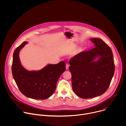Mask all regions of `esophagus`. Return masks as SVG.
Returning <instances> with one entry per match:
<instances>
[{"label": "esophagus", "instance_id": "34e87169", "mask_svg": "<svg viewBox=\"0 0 126 126\" xmlns=\"http://www.w3.org/2000/svg\"><path fill=\"white\" fill-rule=\"evenodd\" d=\"M69 65L68 64L66 63V70H68L69 69Z\"/></svg>", "mask_w": 126, "mask_h": 126}]
</instances>
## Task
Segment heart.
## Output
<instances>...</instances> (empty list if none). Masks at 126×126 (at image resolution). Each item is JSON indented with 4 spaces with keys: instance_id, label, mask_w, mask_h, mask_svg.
Instances as JSON below:
<instances>
[{
    "instance_id": "heart-1",
    "label": "heart",
    "mask_w": 126,
    "mask_h": 126,
    "mask_svg": "<svg viewBox=\"0 0 126 126\" xmlns=\"http://www.w3.org/2000/svg\"><path fill=\"white\" fill-rule=\"evenodd\" d=\"M79 51H78V52H79Z\"/></svg>"
}]
</instances>
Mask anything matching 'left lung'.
<instances>
[{
  "label": "left lung",
  "mask_w": 126,
  "mask_h": 126,
  "mask_svg": "<svg viewBox=\"0 0 126 126\" xmlns=\"http://www.w3.org/2000/svg\"><path fill=\"white\" fill-rule=\"evenodd\" d=\"M90 40L95 48L79 53L69 61L73 91L83 99L104 94L108 89L115 72L110 47L101 39Z\"/></svg>",
  "instance_id": "obj_1"
}]
</instances>
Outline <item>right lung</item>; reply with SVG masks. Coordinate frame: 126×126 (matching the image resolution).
I'll use <instances>...</instances> for the list:
<instances>
[{
	"mask_svg": "<svg viewBox=\"0 0 126 126\" xmlns=\"http://www.w3.org/2000/svg\"><path fill=\"white\" fill-rule=\"evenodd\" d=\"M28 43L23 42L13 53L12 73L20 92L26 97L33 99L44 100L54 92L58 80L65 71V62L49 64L38 71H28L21 65L20 51Z\"/></svg>",
	"mask_w": 126,
	"mask_h": 126,
	"instance_id": "right-lung-1",
	"label": "right lung"
}]
</instances>
